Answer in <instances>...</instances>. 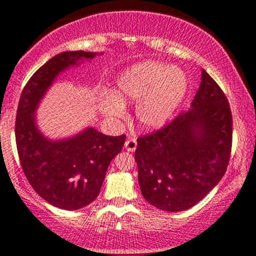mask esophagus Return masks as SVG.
Returning <instances> with one entry per match:
<instances>
[{"instance_id": "obj_1", "label": "esophagus", "mask_w": 256, "mask_h": 256, "mask_svg": "<svg viewBox=\"0 0 256 256\" xmlns=\"http://www.w3.org/2000/svg\"><path fill=\"white\" fill-rule=\"evenodd\" d=\"M137 148V140L134 138H128L125 142V149L128 152H134Z\"/></svg>"}]
</instances>
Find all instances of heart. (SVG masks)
<instances>
[{"label": "heart", "mask_w": 256, "mask_h": 256, "mask_svg": "<svg viewBox=\"0 0 256 256\" xmlns=\"http://www.w3.org/2000/svg\"><path fill=\"white\" fill-rule=\"evenodd\" d=\"M189 79L180 67L156 60L131 64L116 77L113 92L98 102L102 114L112 119L125 114L126 102H136L134 116L144 130H156L172 118L188 92Z\"/></svg>", "instance_id": "obj_1"}]
</instances>
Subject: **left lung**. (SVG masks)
Returning a JSON list of instances; mask_svg holds the SVG:
<instances>
[{
    "label": "left lung",
    "instance_id": "obj_1",
    "mask_svg": "<svg viewBox=\"0 0 256 256\" xmlns=\"http://www.w3.org/2000/svg\"><path fill=\"white\" fill-rule=\"evenodd\" d=\"M231 142L230 106L202 70L190 110L162 130L137 140L134 158L143 198L166 212L192 208L224 176Z\"/></svg>",
    "mask_w": 256,
    "mask_h": 256
}]
</instances>
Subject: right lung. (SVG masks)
I'll list each match as a JSON object with an SVG mask.
<instances>
[{"label":"right lung","mask_w":256,"mask_h":256,"mask_svg":"<svg viewBox=\"0 0 256 256\" xmlns=\"http://www.w3.org/2000/svg\"><path fill=\"white\" fill-rule=\"evenodd\" d=\"M102 54L78 50L55 55L37 70L20 96L16 140L22 167L34 192L61 210H80L98 198L125 134L106 136L88 126L73 136L52 140L40 130L36 113L61 73Z\"/></svg>","instance_id":"right-lung-1"}]
</instances>
